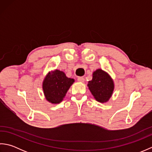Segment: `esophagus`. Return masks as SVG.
Here are the masks:
<instances>
[{
    "mask_svg": "<svg viewBox=\"0 0 152 152\" xmlns=\"http://www.w3.org/2000/svg\"><path fill=\"white\" fill-rule=\"evenodd\" d=\"M77 80H78V81L79 82H84V80H85L84 78H83V77H82V76L78 77V79H77Z\"/></svg>",
    "mask_w": 152,
    "mask_h": 152,
    "instance_id": "34e87169",
    "label": "esophagus"
}]
</instances>
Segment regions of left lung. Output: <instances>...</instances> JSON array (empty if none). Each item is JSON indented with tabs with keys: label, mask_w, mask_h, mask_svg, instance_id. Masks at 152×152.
Returning a JSON list of instances; mask_svg holds the SVG:
<instances>
[{
	"label": "left lung",
	"mask_w": 152,
	"mask_h": 152,
	"mask_svg": "<svg viewBox=\"0 0 152 152\" xmlns=\"http://www.w3.org/2000/svg\"><path fill=\"white\" fill-rule=\"evenodd\" d=\"M88 88L96 101L107 102L111 97L114 90V83L108 74L101 69L93 74V79L89 81Z\"/></svg>",
	"instance_id": "8db88e82"
}]
</instances>
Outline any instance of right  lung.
Segmentation results:
<instances>
[{"instance_id":"right-lung-1","label":"right lung","mask_w":152,"mask_h":152,"mask_svg":"<svg viewBox=\"0 0 152 152\" xmlns=\"http://www.w3.org/2000/svg\"><path fill=\"white\" fill-rule=\"evenodd\" d=\"M74 82L62 71L56 70L50 72L43 82V90L47 101L53 104L61 102Z\"/></svg>"}]
</instances>
